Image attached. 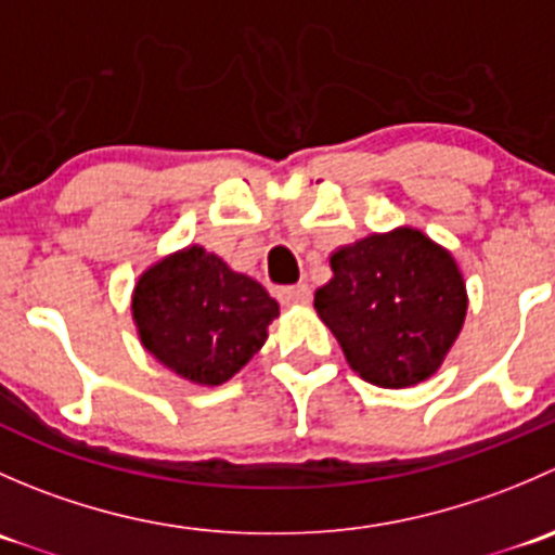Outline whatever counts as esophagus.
<instances>
[{"instance_id":"1","label":"esophagus","mask_w":555,"mask_h":555,"mask_svg":"<svg viewBox=\"0 0 555 555\" xmlns=\"http://www.w3.org/2000/svg\"><path fill=\"white\" fill-rule=\"evenodd\" d=\"M279 300L287 306H309L311 304V287L309 284H295V287H284L279 293Z\"/></svg>"}]
</instances>
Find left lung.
<instances>
[{
  "label": "left lung",
  "instance_id": "obj_1",
  "mask_svg": "<svg viewBox=\"0 0 555 555\" xmlns=\"http://www.w3.org/2000/svg\"><path fill=\"white\" fill-rule=\"evenodd\" d=\"M330 268L313 309L351 371L384 389L435 376L467 317V287L451 251L402 225L340 246Z\"/></svg>",
  "mask_w": 555,
  "mask_h": 555
}]
</instances>
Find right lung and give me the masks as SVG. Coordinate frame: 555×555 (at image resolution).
<instances>
[{
    "instance_id": "right-lung-1",
    "label": "right lung",
    "mask_w": 555,
    "mask_h": 555,
    "mask_svg": "<svg viewBox=\"0 0 555 555\" xmlns=\"http://www.w3.org/2000/svg\"><path fill=\"white\" fill-rule=\"evenodd\" d=\"M131 313L160 365L190 384L220 386L262 349L279 304L260 282L193 244L139 276Z\"/></svg>"
}]
</instances>
